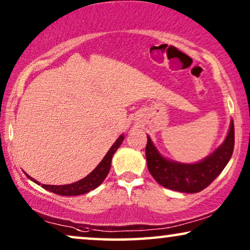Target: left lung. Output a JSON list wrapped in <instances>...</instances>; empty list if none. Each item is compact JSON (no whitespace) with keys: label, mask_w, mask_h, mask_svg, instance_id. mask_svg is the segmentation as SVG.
Wrapping results in <instances>:
<instances>
[{"label":"left lung","mask_w":250,"mask_h":250,"mask_svg":"<svg viewBox=\"0 0 250 250\" xmlns=\"http://www.w3.org/2000/svg\"><path fill=\"white\" fill-rule=\"evenodd\" d=\"M234 148V124L231 122L228 136L220 148L197 164H180L164 158L148 136L146 157L148 169L163 187L180 192L196 193L207 188L222 173Z\"/></svg>","instance_id":"1"}]
</instances>
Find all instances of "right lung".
Listing matches in <instances>:
<instances>
[{"instance_id": "1", "label": "right lung", "mask_w": 250, "mask_h": 250, "mask_svg": "<svg viewBox=\"0 0 250 250\" xmlns=\"http://www.w3.org/2000/svg\"><path fill=\"white\" fill-rule=\"evenodd\" d=\"M123 140H124V136H119L117 141L112 145L110 149H109L107 155H105L104 157V159L101 160V163L99 164L86 177H84V179L77 181V182L75 183L66 184V186H46V184H42V188H44L45 190L51 191V192L53 193L59 194V196H78V194H83L90 192L91 190H94L95 188H98L102 182H104L105 176L108 175L109 169H110L112 156L115 155V152L117 151V149L121 146ZM28 177L35 183L40 184L36 180H34L33 177Z\"/></svg>"}]
</instances>
